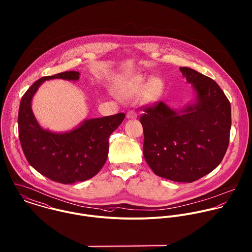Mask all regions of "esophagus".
<instances>
[{"mask_svg": "<svg viewBox=\"0 0 252 252\" xmlns=\"http://www.w3.org/2000/svg\"><path fill=\"white\" fill-rule=\"evenodd\" d=\"M126 117H127V119H135L137 117V114L134 110H129L126 113Z\"/></svg>", "mask_w": 252, "mask_h": 252, "instance_id": "obj_1", "label": "esophagus"}]
</instances>
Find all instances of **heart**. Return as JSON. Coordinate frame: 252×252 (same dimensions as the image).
<instances>
[{"label": "heart", "mask_w": 252, "mask_h": 252, "mask_svg": "<svg viewBox=\"0 0 252 252\" xmlns=\"http://www.w3.org/2000/svg\"><path fill=\"white\" fill-rule=\"evenodd\" d=\"M139 93V90L138 89H135V88H127L126 90L123 91V95L126 96V97H131L135 94H137Z\"/></svg>", "instance_id": "heart-1"}]
</instances>
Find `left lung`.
<instances>
[{
    "label": "left lung",
    "instance_id": "8db88e82",
    "mask_svg": "<svg viewBox=\"0 0 252 252\" xmlns=\"http://www.w3.org/2000/svg\"><path fill=\"white\" fill-rule=\"evenodd\" d=\"M197 92V103L180 112L157 101L143 106V155L158 176L194 182L222 161L230 141L231 104L210 78L180 67Z\"/></svg>",
    "mask_w": 252,
    "mask_h": 252
}]
</instances>
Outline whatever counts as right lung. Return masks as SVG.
Listing matches in <instances>:
<instances>
[{"label": "right lung", "mask_w": 252, "mask_h": 252, "mask_svg": "<svg viewBox=\"0 0 252 252\" xmlns=\"http://www.w3.org/2000/svg\"><path fill=\"white\" fill-rule=\"evenodd\" d=\"M79 72L65 71L36 81L23 94L18 111V135L28 162L52 181L73 184L98 173L107 160L109 137L124 121L125 113L85 121L67 133H52L37 123L31 100L46 80L77 81Z\"/></svg>", "instance_id": "1"}]
</instances>
